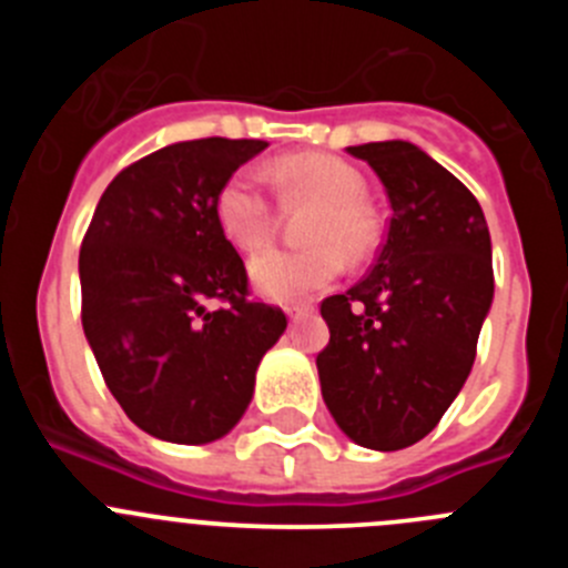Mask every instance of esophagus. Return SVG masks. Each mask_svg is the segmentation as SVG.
I'll return each mask as SVG.
<instances>
[{
    "instance_id": "esophagus-1",
    "label": "esophagus",
    "mask_w": 568,
    "mask_h": 568,
    "mask_svg": "<svg viewBox=\"0 0 568 568\" xmlns=\"http://www.w3.org/2000/svg\"><path fill=\"white\" fill-rule=\"evenodd\" d=\"M313 304H310V301H301V304H290V307H287V315H290V318H304V315H310V313H313Z\"/></svg>"
}]
</instances>
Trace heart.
I'll use <instances>...</instances> for the list:
<instances>
[{
	"mask_svg": "<svg viewBox=\"0 0 568 568\" xmlns=\"http://www.w3.org/2000/svg\"><path fill=\"white\" fill-rule=\"evenodd\" d=\"M273 173L287 199L321 202L307 227L313 247L261 255L250 275L267 298H307L338 278L344 258L358 264L378 244V224L364 204L366 179L355 164L329 153L281 155ZM215 219L241 253L255 255L267 247L275 230V202L253 168L235 170L222 184L215 195Z\"/></svg>",
	"mask_w": 568,
	"mask_h": 568,
	"instance_id": "obj_1",
	"label": "heart"
}]
</instances>
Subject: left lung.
I'll return each instance as SVG.
<instances>
[{
  "label": "left lung",
  "instance_id": "obj_1",
  "mask_svg": "<svg viewBox=\"0 0 568 568\" xmlns=\"http://www.w3.org/2000/svg\"><path fill=\"white\" fill-rule=\"evenodd\" d=\"M378 173L389 227L369 273L321 301V395L355 444L395 453L460 393L489 313L491 241L478 199L409 142L346 148Z\"/></svg>",
  "mask_w": 568,
  "mask_h": 568
}]
</instances>
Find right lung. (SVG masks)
<instances>
[{
    "label": "right lung",
    "instance_id": "obj_1",
    "mask_svg": "<svg viewBox=\"0 0 568 568\" xmlns=\"http://www.w3.org/2000/svg\"><path fill=\"white\" fill-rule=\"evenodd\" d=\"M264 148L210 135L155 150L108 184L82 239L84 335L113 398L153 438L227 435L287 329L281 307L250 298L215 219L222 184Z\"/></svg>",
    "mask_w": 568,
    "mask_h": 568
}]
</instances>
